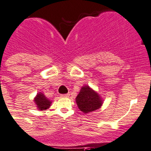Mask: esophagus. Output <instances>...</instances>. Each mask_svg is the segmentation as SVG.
Listing matches in <instances>:
<instances>
[{"instance_id":"esophagus-1","label":"esophagus","mask_w":151,"mask_h":151,"mask_svg":"<svg viewBox=\"0 0 151 151\" xmlns=\"http://www.w3.org/2000/svg\"><path fill=\"white\" fill-rule=\"evenodd\" d=\"M70 96V93H66V94H61V97H68Z\"/></svg>"}]
</instances>
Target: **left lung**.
<instances>
[{
	"instance_id": "obj_1",
	"label": "left lung",
	"mask_w": 151,
	"mask_h": 151,
	"mask_svg": "<svg viewBox=\"0 0 151 151\" xmlns=\"http://www.w3.org/2000/svg\"><path fill=\"white\" fill-rule=\"evenodd\" d=\"M77 106L83 113H89L100 108L103 101L100 96L89 86H83L76 97Z\"/></svg>"
}]
</instances>
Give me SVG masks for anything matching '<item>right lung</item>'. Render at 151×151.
Segmentation results:
<instances>
[{
	"label": "right lung",
	"instance_id": "add662e5",
	"mask_svg": "<svg viewBox=\"0 0 151 151\" xmlns=\"http://www.w3.org/2000/svg\"><path fill=\"white\" fill-rule=\"evenodd\" d=\"M34 102H35L36 105L37 106L38 109L42 110V111L49 108L51 106V104H52V101L49 100L42 93H38L34 99Z\"/></svg>",
	"mask_w": 151,
	"mask_h": 151
}]
</instances>
